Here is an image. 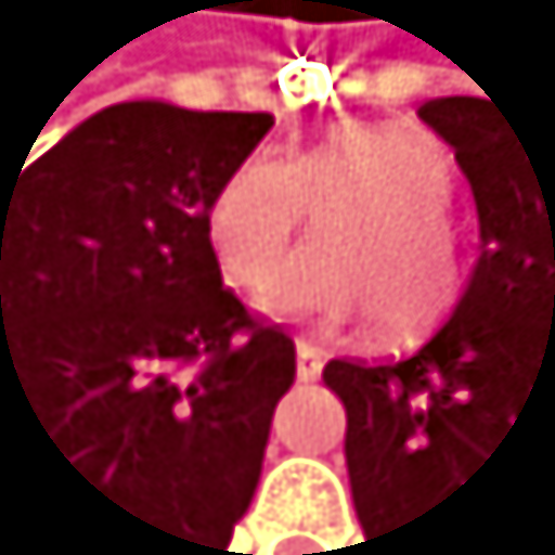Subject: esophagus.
I'll list each match as a JSON object with an SVG mask.
<instances>
[{"label": "esophagus", "mask_w": 555, "mask_h": 555, "mask_svg": "<svg viewBox=\"0 0 555 555\" xmlns=\"http://www.w3.org/2000/svg\"><path fill=\"white\" fill-rule=\"evenodd\" d=\"M320 371H324V357H320V347L300 338V343H296V379H320Z\"/></svg>", "instance_id": "1"}]
</instances>
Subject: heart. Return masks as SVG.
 Here are the masks:
<instances>
[{
    "label": "heart",
    "instance_id": "b5f03b06",
    "mask_svg": "<svg viewBox=\"0 0 555 555\" xmlns=\"http://www.w3.org/2000/svg\"><path fill=\"white\" fill-rule=\"evenodd\" d=\"M454 162L431 129L408 119L343 124L310 152H249L208 203V245L221 278L255 296L276 272L310 202H333L325 245L297 256L268 306L282 314H375L422 334L459 300V241L450 227Z\"/></svg>",
    "mask_w": 555,
    "mask_h": 555
}]
</instances>
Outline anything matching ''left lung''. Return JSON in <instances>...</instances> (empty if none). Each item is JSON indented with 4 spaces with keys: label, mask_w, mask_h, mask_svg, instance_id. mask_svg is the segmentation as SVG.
I'll use <instances>...</instances> for the list:
<instances>
[{
    "label": "left lung",
    "mask_w": 555,
    "mask_h": 555,
    "mask_svg": "<svg viewBox=\"0 0 555 555\" xmlns=\"http://www.w3.org/2000/svg\"><path fill=\"white\" fill-rule=\"evenodd\" d=\"M417 115L473 189L478 263L413 357L324 366L347 408L357 519L379 555L454 547L501 464L555 468V124H519L482 96H436Z\"/></svg>",
    "instance_id": "1"
}]
</instances>
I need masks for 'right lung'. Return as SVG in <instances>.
<instances>
[{
	"label": "right lung",
	"mask_w": 555,
	"mask_h": 555,
	"mask_svg": "<svg viewBox=\"0 0 555 555\" xmlns=\"http://www.w3.org/2000/svg\"><path fill=\"white\" fill-rule=\"evenodd\" d=\"M268 129L124 101L0 170V413L44 436L101 555H221L259 487L296 347L221 287L208 203Z\"/></svg>",
	"instance_id": "obj_1"
}]
</instances>
